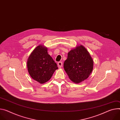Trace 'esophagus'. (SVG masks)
I'll use <instances>...</instances> for the list:
<instances>
[{
	"label": "esophagus",
	"instance_id": "obj_1",
	"mask_svg": "<svg viewBox=\"0 0 120 120\" xmlns=\"http://www.w3.org/2000/svg\"><path fill=\"white\" fill-rule=\"evenodd\" d=\"M62 65H63V63H62V62H58V63H57V66H58V67L59 68H61L62 67Z\"/></svg>",
	"mask_w": 120,
	"mask_h": 120
}]
</instances>
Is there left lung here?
<instances>
[{
  "label": "left lung",
  "instance_id": "1",
  "mask_svg": "<svg viewBox=\"0 0 120 120\" xmlns=\"http://www.w3.org/2000/svg\"><path fill=\"white\" fill-rule=\"evenodd\" d=\"M93 61L89 52L82 45L71 50L64 63V68L69 78L79 83L87 79L92 71Z\"/></svg>",
  "mask_w": 120,
  "mask_h": 120
}]
</instances>
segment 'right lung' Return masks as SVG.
I'll use <instances>...</instances> for the list:
<instances>
[{
    "label": "right lung",
    "mask_w": 120,
    "mask_h": 120,
    "mask_svg": "<svg viewBox=\"0 0 120 120\" xmlns=\"http://www.w3.org/2000/svg\"><path fill=\"white\" fill-rule=\"evenodd\" d=\"M27 68L30 77L41 84L50 79L54 72L58 69L57 64L48 54L47 48L38 46L30 56Z\"/></svg>",
    "instance_id": "add662e5"
}]
</instances>
